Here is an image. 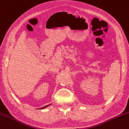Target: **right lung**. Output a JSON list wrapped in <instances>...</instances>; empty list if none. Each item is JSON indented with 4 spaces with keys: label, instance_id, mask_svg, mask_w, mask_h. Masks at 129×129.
<instances>
[{
    "label": "right lung",
    "instance_id": "right-lung-1",
    "mask_svg": "<svg viewBox=\"0 0 129 129\" xmlns=\"http://www.w3.org/2000/svg\"><path fill=\"white\" fill-rule=\"evenodd\" d=\"M50 105H51V104L47 105V106H44V107H41V108H40V109H45V108H46V107H48V106H50Z\"/></svg>",
    "mask_w": 129,
    "mask_h": 129
}]
</instances>
